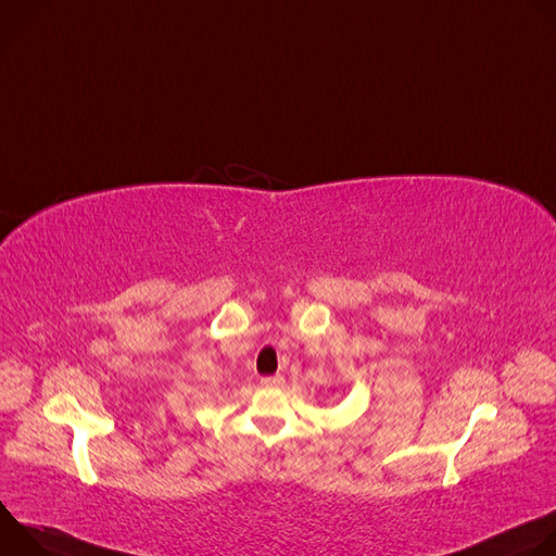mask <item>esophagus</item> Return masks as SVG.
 <instances>
[{
    "label": "esophagus",
    "instance_id": "1",
    "mask_svg": "<svg viewBox=\"0 0 556 556\" xmlns=\"http://www.w3.org/2000/svg\"><path fill=\"white\" fill-rule=\"evenodd\" d=\"M262 384L264 387H281L283 384V376H279V374L266 376V378H262Z\"/></svg>",
    "mask_w": 556,
    "mask_h": 556
}]
</instances>
